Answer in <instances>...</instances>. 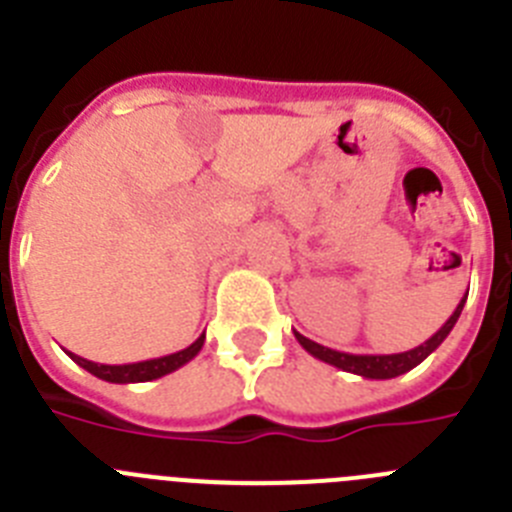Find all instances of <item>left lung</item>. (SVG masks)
I'll use <instances>...</instances> for the list:
<instances>
[{
  "label": "left lung",
  "instance_id": "left-lung-1",
  "mask_svg": "<svg viewBox=\"0 0 512 512\" xmlns=\"http://www.w3.org/2000/svg\"><path fill=\"white\" fill-rule=\"evenodd\" d=\"M464 302H467V297H461V302L456 305V310L451 312V318L446 320V323H443L441 328H438L436 333L428 338V341L420 343V346H415V348H410V351H402V354H343V351H333V348L320 346V343L310 341V338H305L302 333H297V330H295V338L300 341V346L305 348L307 354L315 356V359H320V361H325V364L336 366V369H343V372L359 374V377H364V379H395V377H400V374L415 369L420 361L428 359V356H431L433 351H436V348L446 341V336L451 333V328L456 325V320H459L461 310H464Z\"/></svg>",
  "mask_w": 512,
  "mask_h": 512
}]
</instances>
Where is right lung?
<instances>
[{
	"instance_id": "add662e5",
	"label": "right lung",
	"mask_w": 512,
	"mask_h": 512,
	"mask_svg": "<svg viewBox=\"0 0 512 512\" xmlns=\"http://www.w3.org/2000/svg\"><path fill=\"white\" fill-rule=\"evenodd\" d=\"M202 346H205V333H202L192 346L182 348V351H176V354L161 356V359H148V361H135V364H97V361L81 359V356L66 354L81 366V369H87L89 374H94L97 379H104V382L112 384H133V382H151V379H161L166 374L176 372V369H182L184 364L194 359V356L200 354Z\"/></svg>"
}]
</instances>
